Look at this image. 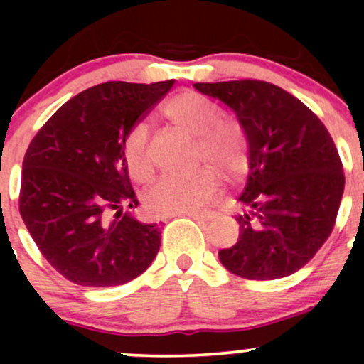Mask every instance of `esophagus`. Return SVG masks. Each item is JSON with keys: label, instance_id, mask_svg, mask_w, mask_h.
Returning <instances> with one entry per match:
<instances>
[{"label": "esophagus", "instance_id": "esophagus-1", "mask_svg": "<svg viewBox=\"0 0 364 364\" xmlns=\"http://www.w3.org/2000/svg\"><path fill=\"white\" fill-rule=\"evenodd\" d=\"M178 215H188L195 220H210L212 217H214L212 212H186V214H178Z\"/></svg>", "mask_w": 364, "mask_h": 364}]
</instances>
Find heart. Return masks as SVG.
Here are the masks:
<instances>
[{
	"label": "heart",
	"instance_id": "1",
	"mask_svg": "<svg viewBox=\"0 0 364 364\" xmlns=\"http://www.w3.org/2000/svg\"><path fill=\"white\" fill-rule=\"evenodd\" d=\"M164 114L171 123L198 136L200 157L217 166L225 176H240L246 168V141L241 128L220 121V109L203 95L183 92L166 104ZM123 157L129 176L147 181L154 164L149 152V135L144 124L132 128L123 141ZM219 176L210 166L190 174H166L145 191L144 203L150 214L169 217L202 208L214 196Z\"/></svg>",
	"mask_w": 364,
	"mask_h": 364
}]
</instances>
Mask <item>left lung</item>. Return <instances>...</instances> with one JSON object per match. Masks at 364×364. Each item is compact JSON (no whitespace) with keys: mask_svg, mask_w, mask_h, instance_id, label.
I'll return each instance as SVG.
<instances>
[{"mask_svg":"<svg viewBox=\"0 0 364 364\" xmlns=\"http://www.w3.org/2000/svg\"><path fill=\"white\" fill-rule=\"evenodd\" d=\"M231 107L248 144L240 237L219 252L231 274L274 281L298 272L328 240L344 173L328 129L281 87L260 80L195 83Z\"/></svg>","mask_w":364,"mask_h":364,"instance_id":"8db88e82","label":"left lung"}]
</instances>
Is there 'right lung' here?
Wrapping results in <instances>:
<instances>
[{
	"instance_id": "obj_1",
	"label": "right lung",
	"mask_w": 364,
	"mask_h": 364,
	"mask_svg": "<svg viewBox=\"0 0 364 364\" xmlns=\"http://www.w3.org/2000/svg\"><path fill=\"white\" fill-rule=\"evenodd\" d=\"M174 80L106 82L65 102L25 152L18 208L32 240L63 277L109 287L149 269L161 246L139 205L123 157L128 132Z\"/></svg>"
}]
</instances>
